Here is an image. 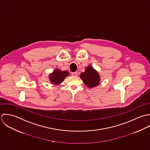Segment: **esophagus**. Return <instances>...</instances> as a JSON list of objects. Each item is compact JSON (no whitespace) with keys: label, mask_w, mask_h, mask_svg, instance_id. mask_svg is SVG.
<instances>
[{"label":"esophagus","mask_w":150,"mask_h":150,"mask_svg":"<svg viewBox=\"0 0 150 150\" xmlns=\"http://www.w3.org/2000/svg\"><path fill=\"white\" fill-rule=\"evenodd\" d=\"M72 76H74V77H76L77 76V75H78V73L76 72H73V73H72Z\"/></svg>","instance_id":"esophagus-1"}]
</instances>
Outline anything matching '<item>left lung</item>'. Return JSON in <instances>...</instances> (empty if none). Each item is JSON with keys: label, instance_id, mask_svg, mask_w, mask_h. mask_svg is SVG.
<instances>
[{"label": "left lung", "instance_id": "8db88e82", "mask_svg": "<svg viewBox=\"0 0 150 150\" xmlns=\"http://www.w3.org/2000/svg\"><path fill=\"white\" fill-rule=\"evenodd\" d=\"M80 78L86 86L89 88L98 86L100 81V77L98 72L90 65L86 67L85 72L81 74Z\"/></svg>", "mask_w": 150, "mask_h": 150}]
</instances>
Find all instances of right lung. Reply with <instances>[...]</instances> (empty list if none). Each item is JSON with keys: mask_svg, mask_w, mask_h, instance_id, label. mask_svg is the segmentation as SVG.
I'll return each instance as SVG.
<instances>
[{"mask_svg": "<svg viewBox=\"0 0 150 150\" xmlns=\"http://www.w3.org/2000/svg\"><path fill=\"white\" fill-rule=\"evenodd\" d=\"M68 76H69V72L68 71L56 69L51 74H50L49 79L53 84L59 85Z\"/></svg>", "mask_w": 150, "mask_h": 150, "instance_id": "add662e5", "label": "right lung"}]
</instances>
